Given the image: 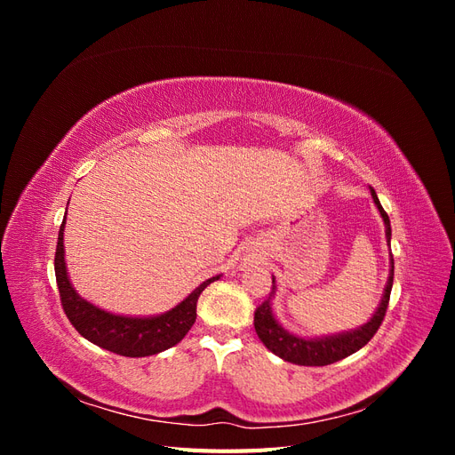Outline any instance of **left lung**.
Listing matches in <instances>:
<instances>
[{
    "mask_svg": "<svg viewBox=\"0 0 455 455\" xmlns=\"http://www.w3.org/2000/svg\"><path fill=\"white\" fill-rule=\"evenodd\" d=\"M370 194H371V199H374L378 211L385 222V235H387V241H391L389 216L383 211L376 191L371 188H370ZM393 275H395V261H393V254H391V273H389L387 286H385V292H383L378 311L366 324H363L356 330H351V332H343V334L328 336V338H313V339L288 334L286 330L277 323V319H275V315L269 306V299H266L264 304L258 306L254 311L256 334L261 341H264V346L271 353L281 356V359H284L288 363H294L299 366H326V364L338 363L341 359H346V356L353 355L355 351H359L361 347H364L366 343L378 332V328L381 326V323L385 319V311H387V306H389ZM273 288H275V279H273Z\"/></svg>",
    "mask_w": 455,
    "mask_h": 455,
    "instance_id": "1",
    "label": "left lung"
}]
</instances>
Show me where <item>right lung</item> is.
<instances>
[{
    "label": "right lung",
    "mask_w": 455,
    "mask_h": 455,
    "mask_svg": "<svg viewBox=\"0 0 455 455\" xmlns=\"http://www.w3.org/2000/svg\"><path fill=\"white\" fill-rule=\"evenodd\" d=\"M64 222L60 224L57 252H54V275L60 292V304L77 332L94 346L123 356H149L182 341L197 319V299L220 275L206 279L174 309L157 316H123L108 313L77 296L68 279L64 261Z\"/></svg>",
    "instance_id": "obj_1"
}]
</instances>
